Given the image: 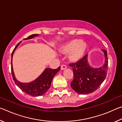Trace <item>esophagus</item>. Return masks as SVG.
<instances>
[{"instance_id":"obj_1","label":"esophagus","mask_w":122,"mask_h":122,"mask_svg":"<svg viewBox=\"0 0 122 122\" xmlns=\"http://www.w3.org/2000/svg\"><path fill=\"white\" fill-rule=\"evenodd\" d=\"M66 68H67V66L66 65H62L61 66V70H62V71H63V70L66 69Z\"/></svg>"}]
</instances>
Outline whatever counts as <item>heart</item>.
<instances>
[{
	"label": "heart",
	"mask_w": 122,
	"mask_h": 122,
	"mask_svg": "<svg viewBox=\"0 0 122 122\" xmlns=\"http://www.w3.org/2000/svg\"><path fill=\"white\" fill-rule=\"evenodd\" d=\"M86 49L85 42L79 39H74L69 41L60 47L59 51L65 55L69 54V60L76 62L83 58Z\"/></svg>",
	"instance_id": "1"
}]
</instances>
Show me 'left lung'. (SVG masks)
I'll return each instance as SVG.
<instances>
[{"label":"left lung","instance_id":"left-lung-1","mask_svg":"<svg viewBox=\"0 0 122 122\" xmlns=\"http://www.w3.org/2000/svg\"><path fill=\"white\" fill-rule=\"evenodd\" d=\"M104 55V63L99 68L92 67L88 62V55L75 63L69 66L73 70L74 79L71 82V88L79 94H89L94 92L106 79L108 61L106 50H102Z\"/></svg>","mask_w":122,"mask_h":122}]
</instances>
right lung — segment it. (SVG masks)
<instances>
[{
	"label": "right lung",
	"instance_id": "right-lung-1",
	"mask_svg": "<svg viewBox=\"0 0 122 122\" xmlns=\"http://www.w3.org/2000/svg\"><path fill=\"white\" fill-rule=\"evenodd\" d=\"M38 36L39 34H32L31 36H29L27 38L24 39V40H30V39H33L34 37ZM21 41L17 44L15 48L14 49L11 55V71L13 79L16 85L26 94L34 97L42 96L46 93L47 90L50 88L54 76L60 70V67H59L56 69H53L47 68L38 77L30 82L24 83V82L19 81L16 78L14 73L13 65H12V60H13L14 51L18 48V47L19 46V45L21 44Z\"/></svg>",
	"mask_w": 122,
	"mask_h": 122
}]
</instances>
